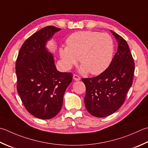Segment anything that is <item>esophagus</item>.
<instances>
[{
    "label": "esophagus",
    "mask_w": 148,
    "mask_h": 148,
    "mask_svg": "<svg viewBox=\"0 0 148 148\" xmlns=\"http://www.w3.org/2000/svg\"><path fill=\"white\" fill-rule=\"evenodd\" d=\"M73 79L75 81H79L80 80V77L78 76L76 74H74L73 75Z\"/></svg>",
    "instance_id": "1"
}]
</instances>
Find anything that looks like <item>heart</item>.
Here are the masks:
<instances>
[{"mask_svg": "<svg viewBox=\"0 0 148 148\" xmlns=\"http://www.w3.org/2000/svg\"><path fill=\"white\" fill-rule=\"evenodd\" d=\"M66 47L59 49L64 67L69 70L78 62L83 74L102 73L112 62L114 46L112 37L107 33L95 31H78L66 39Z\"/></svg>", "mask_w": 148, "mask_h": 148, "instance_id": "obj_1", "label": "heart"}]
</instances>
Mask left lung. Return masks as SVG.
Returning a JSON list of instances; mask_svg holds the SVG:
<instances>
[{
    "label": "left lung",
    "instance_id": "8db88e82",
    "mask_svg": "<svg viewBox=\"0 0 148 148\" xmlns=\"http://www.w3.org/2000/svg\"><path fill=\"white\" fill-rule=\"evenodd\" d=\"M110 32L118 43L110 65L99 76L82 79L86 86L85 107L97 117L108 116L122 106L134 77V61L128 43L118 34Z\"/></svg>",
    "mask_w": 148,
    "mask_h": 148
}]
</instances>
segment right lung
<instances>
[{
  "instance_id": "1",
  "label": "right lung",
  "mask_w": 148,
  "mask_h": 148,
  "mask_svg": "<svg viewBox=\"0 0 148 148\" xmlns=\"http://www.w3.org/2000/svg\"><path fill=\"white\" fill-rule=\"evenodd\" d=\"M61 29L47 26L23 43L16 62L17 91L27 110L41 119L58 114L65 92L72 79L71 72L56 69L53 54L46 47Z\"/></svg>"
}]
</instances>
